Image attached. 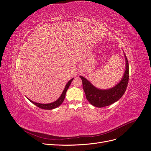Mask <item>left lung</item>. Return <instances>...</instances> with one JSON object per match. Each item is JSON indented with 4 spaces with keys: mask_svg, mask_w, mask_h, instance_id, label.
<instances>
[{
    "mask_svg": "<svg viewBox=\"0 0 151 151\" xmlns=\"http://www.w3.org/2000/svg\"><path fill=\"white\" fill-rule=\"evenodd\" d=\"M126 59V70L121 81L114 87L108 90H100L94 86L90 81L83 76H80L86 97L91 105L96 107H104L118 101L124 94L128 85L129 78V67L127 58Z\"/></svg>",
    "mask_w": 151,
    "mask_h": 151,
    "instance_id": "left-lung-1",
    "label": "left lung"
}]
</instances>
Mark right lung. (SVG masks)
<instances>
[{"mask_svg":"<svg viewBox=\"0 0 151 151\" xmlns=\"http://www.w3.org/2000/svg\"><path fill=\"white\" fill-rule=\"evenodd\" d=\"M74 79L72 78L70 79V81L68 82V83L66 84L65 89L63 91V93H62L61 95L60 96V97H59V98L55 102H52V103H50V104H40V103H37V102H35L31 100H30L29 98H27L32 103H33V104H35V105H37V107H38L39 108H41L42 109H45V110H52V109H55L58 107H59V106L63 103L65 98V96H66V93L68 89V88L69 87L70 83H71L73 80Z\"/></svg>","mask_w":151,"mask_h":151,"instance_id":"right-lung-1","label":"right lung"}]
</instances>
